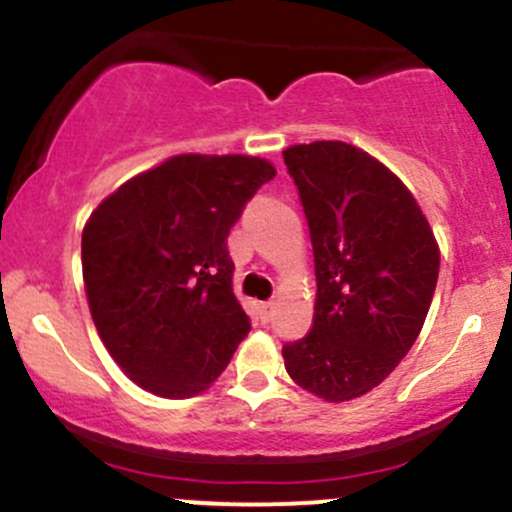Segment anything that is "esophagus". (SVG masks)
Here are the masks:
<instances>
[{"label": "esophagus", "instance_id": "obj_1", "mask_svg": "<svg viewBox=\"0 0 512 512\" xmlns=\"http://www.w3.org/2000/svg\"><path fill=\"white\" fill-rule=\"evenodd\" d=\"M260 314H262V322H272V317H275V302H262Z\"/></svg>", "mask_w": 512, "mask_h": 512}]
</instances>
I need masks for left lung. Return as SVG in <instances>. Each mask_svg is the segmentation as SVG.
I'll list each match as a JSON object with an SVG mask.
<instances>
[{
    "label": "left lung",
    "mask_w": 512,
    "mask_h": 512,
    "mask_svg": "<svg viewBox=\"0 0 512 512\" xmlns=\"http://www.w3.org/2000/svg\"><path fill=\"white\" fill-rule=\"evenodd\" d=\"M317 275L307 337L282 347L287 374L319 399L379 386L414 347L438 280V245L414 195L386 165L342 141L285 153Z\"/></svg>",
    "instance_id": "8db88e82"
}]
</instances>
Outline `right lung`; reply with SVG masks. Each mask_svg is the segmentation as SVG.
Masks as SVG:
<instances>
[{
	"label": "right lung",
	"mask_w": 512,
	"mask_h": 512,
	"mask_svg": "<svg viewBox=\"0 0 512 512\" xmlns=\"http://www.w3.org/2000/svg\"><path fill=\"white\" fill-rule=\"evenodd\" d=\"M272 178L262 158L175 156L123 183L86 223L91 317L108 354L151 394L205 391L250 332L227 235Z\"/></svg>",
	"instance_id": "right-lung-1"
}]
</instances>
